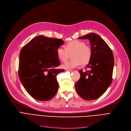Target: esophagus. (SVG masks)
I'll list each match as a JSON object with an SVG mask.
<instances>
[{"label": "esophagus", "mask_w": 131, "mask_h": 131, "mask_svg": "<svg viewBox=\"0 0 131 131\" xmlns=\"http://www.w3.org/2000/svg\"><path fill=\"white\" fill-rule=\"evenodd\" d=\"M66 71H70V72H72V70H70V69H67V70H66Z\"/></svg>", "instance_id": "34e87169"}]
</instances>
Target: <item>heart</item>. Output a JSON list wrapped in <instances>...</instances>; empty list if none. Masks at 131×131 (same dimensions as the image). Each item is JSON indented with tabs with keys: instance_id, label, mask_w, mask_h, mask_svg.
Segmentation results:
<instances>
[{
	"instance_id": "1",
	"label": "heart",
	"mask_w": 131,
	"mask_h": 131,
	"mask_svg": "<svg viewBox=\"0 0 131 131\" xmlns=\"http://www.w3.org/2000/svg\"><path fill=\"white\" fill-rule=\"evenodd\" d=\"M65 47V48L58 47L56 52L58 58L63 62L69 58L72 53V59L63 65V67L65 69H72L81 64L86 65L90 62L92 57V50L91 48L85 45L83 41L74 40L67 43Z\"/></svg>"
}]
</instances>
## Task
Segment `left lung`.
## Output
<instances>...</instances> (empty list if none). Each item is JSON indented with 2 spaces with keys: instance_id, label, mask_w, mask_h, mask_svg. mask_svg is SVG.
<instances>
[{
  "instance_id": "1",
  "label": "left lung",
  "mask_w": 131,
  "mask_h": 131,
  "mask_svg": "<svg viewBox=\"0 0 131 131\" xmlns=\"http://www.w3.org/2000/svg\"><path fill=\"white\" fill-rule=\"evenodd\" d=\"M79 39L90 40L91 59L86 66L90 70H80L81 77L75 84L81 98L93 100L100 97L111 84L114 66V57L108 45L99 35L91 33Z\"/></svg>"
}]
</instances>
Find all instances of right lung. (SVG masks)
<instances>
[{
  "label": "right lung",
  "mask_w": 131,
  "mask_h": 131,
  "mask_svg": "<svg viewBox=\"0 0 131 131\" xmlns=\"http://www.w3.org/2000/svg\"><path fill=\"white\" fill-rule=\"evenodd\" d=\"M64 44L61 39L39 36L26 44L19 53L18 77L24 88L32 98L45 101L58 91L57 75L64 70L60 65L57 49Z\"/></svg>",
  "instance_id": "obj_1"
}]
</instances>
